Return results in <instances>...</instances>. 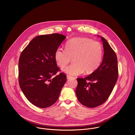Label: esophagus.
Segmentation results:
<instances>
[{
  "label": "esophagus",
  "instance_id": "obj_1",
  "mask_svg": "<svg viewBox=\"0 0 135 135\" xmlns=\"http://www.w3.org/2000/svg\"><path fill=\"white\" fill-rule=\"evenodd\" d=\"M66 77H67V79H70V78H71L72 77V76H70V75H66Z\"/></svg>",
  "mask_w": 135,
  "mask_h": 135
}]
</instances>
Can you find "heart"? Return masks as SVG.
I'll list each match as a JSON object with an SVG mask.
<instances>
[{
    "label": "heart",
    "mask_w": 135,
    "mask_h": 135,
    "mask_svg": "<svg viewBox=\"0 0 135 135\" xmlns=\"http://www.w3.org/2000/svg\"><path fill=\"white\" fill-rule=\"evenodd\" d=\"M103 57V47L100 42L88 38H75L69 40L65 50L58 47L55 59L59 66L64 67L73 59V63L62 69L71 75L94 72L99 67Z\"/></svg>",
    "instance_id": "obj_1"
}]
</instances>
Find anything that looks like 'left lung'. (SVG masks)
<instances>
[{
  "mask_svg": "<svg viewBox=\"0 0 135 135\" xmlns=\"http://www.w3.org/2000/svg\"><path fill=\"white\" fill-rule=\"evenodd\" d=\"M104 55L99 67L85 78H77L76 95L79 102L88 108H95L104 103L111 95L118 78L115 52L102 37ZM87 80L90 81L88 83Z\"/></svg>",
  "mask_w": 135,
  "mask_h": 135,
  "instance_id": "obj_1",
  "label": "left lung"
}]
</instances>
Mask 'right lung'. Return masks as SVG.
I'll list each match as a JSON object with an SVG mask.
<instances>
[{
  "label": "right lung",
  "instance_id": "add662e5",
  "mask_svg": "<svg viewBox=\"0 0 135 135\" xmlns=\"http://www.w3.org/2000/svg\"><path fill=\"white\" fill-rule=\"evenodd\" d=\"M66 37L60 34L38 36L21 52L19 60V83L27 99L46 108L57 101L66 80L55 59L56 49Z\"/></svg>",
  "mask_w": 135,
  "mask_h": 135
}]
</instances>
